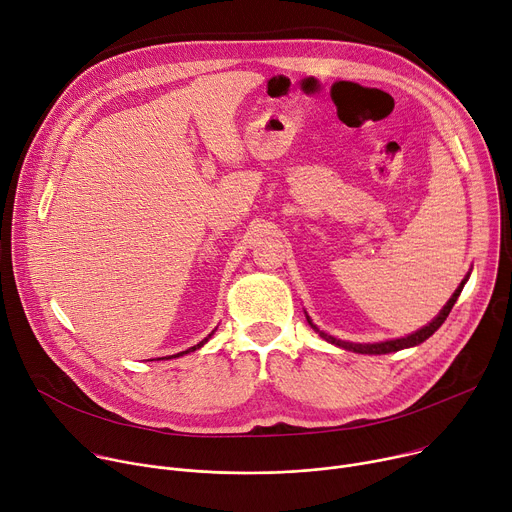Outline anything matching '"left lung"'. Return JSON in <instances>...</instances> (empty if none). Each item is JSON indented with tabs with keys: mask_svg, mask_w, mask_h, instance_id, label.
<instances>
[{
	"mask_svg": "<svg viewBox=\"0 0 512 512\" xmlns=\"http://www.w3.org/2000/svg\"><path fill=\"white\" fill-rule=\"evenodd\" d=\"M465 281H467V279H463V281H461V285L457 287V291L453 293V297L447 301V305L441 309V313H439V316H437L435 320H432L428 326L420 328L418 332H414V334L406 336V338L387 340V342H377V344H355V342H344V340H338V338H334V336L324 334L322 330H318L316 326H313V322H311L309 318H307V322H309V326H311L313 330H316L324 340H328V342H332V344H336V346H342V348L352 350V352H361V355H387V352H396V350H402V348H410V346L422 344L426 338H430L432 334H435V332L443 326V322L447 320L449 313H451V309H453V305H455V301H457V297H459V293H461V289H463Z\"/></svg>",
	"mask_w": 512,
	"mask_h": 512,
	"instance_id": "obj_1",
	"label": "left lung"
}]
</instances>
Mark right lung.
Instances as JSON below:
<instances>
[{
    "label": "right lung",
    "mask_w": 512,
    "mask_h": 512,
    "mask_svg": "<svg viewBox=\"0 0 512 512\" xmlns=\"http://www.w3.org/2000/svg\"><path fill=\"white\" fill-rule=\"evenodd\" d=\"M211 334H213V332H211ZM211 334H209L205 340H201V342L196 344V346H192V348H188V350H184V352H178V355H174V357H182V355H186V352H192V350H196V348H201V346H203V344H205V342L211 338Z\"/></svg>",
    "instance_id": "right-lung-1"
}]
</instances>
